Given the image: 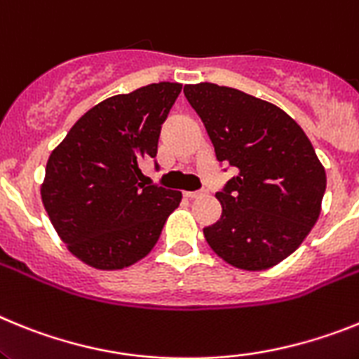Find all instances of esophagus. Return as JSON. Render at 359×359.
Masks as SVG:
<instances>
[{
	"label": "esophagus",
	"mask_w": 359,
	"mask_h": 359,
	"mask_svg": "<svg viewBox=\"0 0 359 359\" xmlns=\"http://www.w3.org/2000/svg\"><path fill=\"white\" fill-rule=\"evenodd\" d=\"M205 195V191H186V197L188 198H202Z\"/></svg>",
	"instance_id": "esophagus-1"
}]
</instances>
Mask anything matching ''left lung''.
Masks as SVG:
<instances>
[{
    "instance_id": "obj_1",
    "label": "left lung",
    "mask_w": 359,
    "mask_h": 359,
    "mask_svg": "<svg viewBox=\"0 0 359 359\" xmlns=\"http://www.w3.org/2000/svg\"><path fill=\"white\" fill-rule=\"evenodd\" d=\"M215 146L236 175L217 193L222 217L204 227L218 257L264 271L294 253L322 211L327 177L294 119L278 106L213 83L184 86Z\"/></svg>"
}]
</instances>
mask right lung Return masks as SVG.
Here are the masks:
<instances>
[{
    "instance_id": "right-lung-1",
    "label": "right lung",
    "mask_w": 359,
    "mask_h": 359,
    "mask_svg": "<svg viewBox=\"0 0 359 359\" xmlns=\"http://www.w3.org/2000/svg\"><path fill=\"white\" fill-rule=\"evenodd\" d=\"M180 83H154L90 108L50 154L41 201L59 238L86 266L115 271L157 244L182 193L146 186L141 162L158 135Z\"/></svg>"
}]
</instances>
